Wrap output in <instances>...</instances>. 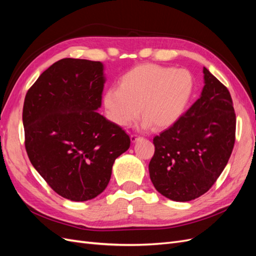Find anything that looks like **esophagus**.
Masks as SVG:
<instances>
[{
    "label": "esophagus",
    "mask_w": 256,
    "mask_h": 256,
    "mask_svg": "<svg viewBox=\"0 0 256 256\" xmlns=\"http://www.w3.org/2000/svg\"><path fill=\"white\" fill-rule=\"evenodd\" d=\"M138 138H140V136H136V134H131L130 136V140H131V142H136L138 140Z\"/></svg>",
    "instance_id": "34e87169"
}]
</instances>
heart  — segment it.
Returning a JSON list of instances; mask_svg holds the SVG:
<instances>
[{"label": "heart", "mask_w": 256, "mask_h": 256, "mask_svg": "<svg viewBox=\"0 0 256 256\" xmlns=\"http://www.w3.org/2000/svg\"><path fill=\"white\" fill-rule=\"evenodd\" d=\"M193 92V76L184 68L156 64L138 65L124 74L118 88H109L104 106L120 127L130 126L140 115L143 127L166 128L180 118Z\"/></svg>", "instance_id": "b5f03b06"}]
</instances>
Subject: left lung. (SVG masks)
<instances>
[{"mask_svg": "<svg viewBox=\"0 0 256 256\" xmlns=\"http://www.w3.org/2000/svg\"><path fill=\"white\" fill-rule=\"evenodd\" d=\"M200 97L168 129L154 138L150 180L162 196L188 202L203 196L228 164L236 115L228 90L203 68Z\"/></svg>", "mask_w": 256, "mask_h": 256, "instance_id": "left-lung-1", "label": "left lung"}]
</instances>
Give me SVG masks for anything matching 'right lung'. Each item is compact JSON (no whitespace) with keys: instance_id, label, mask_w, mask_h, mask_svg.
I'll return each instance as SVG.
<instances>
[{"instance_id":"add662e5","label":"right lung","mask_w":256,"mask_h":256,"mask_svg":"<svg viewBox=\"0 0 256 256\" xmlns=\"http://www.w3.org/2000/svg\"><path fill=\"white\" fill-rule=\"evenodd\" d=\"M104 82L100 62L63 58L40 76L23 104L30 164L58 194L74 202L106 188L115 159L130 146L125 130L97 112Z\"/></svg>"}]
</instances>
